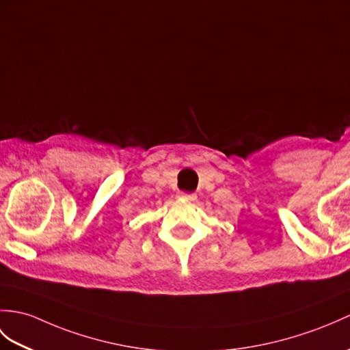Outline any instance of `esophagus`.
<instances>
[{
    "label": "esophagus",
    "mask_w": 350,
    "mask_h": 350,
    "mask_svg": "<svg viewBox=\"0 0 350 350\" xmlns=\"http://www.w3.org/2000/svg\"><path fill=\"white\" fill-rule=\"evenodd\" d=\"M178 197L186 200V201H193L195 198H197V195H195L193 192H180L178 193Z\"/></svg>",
    "instance_id": "1"
}]
</instances>
